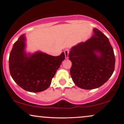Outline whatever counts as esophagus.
I'll list each match as a JSON object with an SVG mask.
<instances>
[{"label":"esophagus","mask_w":124,"mask_h":124,"mask_svg":"<svg viewBox=\"0 0 124 124\" xmlns=\"http://www.w3.org/2000/svg\"><path fill=\"white\" fill-rule=\"evenodd\" d=\"M64 52H65V58L66 59H68V58H69V49H66V50H65L64 51Z\"/></svg>","instance_id":"34e87169"}]
</instances>
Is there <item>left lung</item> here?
Segmentation results:
<instances>
[{
    "label": "left lung",
    "mask_w": 124,
    "mask_h": 124,
    "mask_svg": "<svg viewBox=\"0 0 124 124\" xmlns=\"http://www.w3.org/2000/svg\"><path fill=\"white\" fill-rule=\"evenodd\" d=\"M92 37L71 48L70 73L74 83L83 89L92 90L104 85L114 71V53L108 38L93 28Z\"/></svg>",
    "instance_id": "left-lung-1"
}]
</instances>
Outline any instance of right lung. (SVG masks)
Here are the masks:
<instances>
[{"instance_id": "right-lung-1", "label": "right lung", "mask_w": 124, "mask_h": 124, "mask_svg": "<svg viewBox=\"0 0 124 124\" xmlns=\"http://www.w3.org/2000/svg\"><path fill=\"white\" fill-rule=\"evenodd\" d=\"M26 37L22 34L14 44L10 54L9 70L14 81L27 92L45 90L65 59V54L54 56L38 51L27 53Z\"/></svg>"}]
</instances>
